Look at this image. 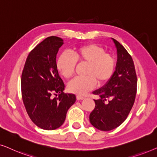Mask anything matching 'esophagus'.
<instances>
[{
  "label": "esophagus",
  "instance_id": "1",
  "mask_svg": "<svg viewBox=\"0 0 157 157\" xmlns=\"http://www.w3.org/2000/svg\"><path fill=\"white\" fill-rule=\"evenodd\" d=\"M76 98H77V100H83V99H84V97H83V96H82L77 95Z\"/></svg>",
  "mask_w": 157,
  "mask_h": 157
}]
</instances>
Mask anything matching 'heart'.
<instances>
[{
	"instance_id": "obj_1",
	"label": "heart",
	"mask_w": 157,
	"mask_h": 157,
	"mask_svg": "<svg viewBox=\"0 0 157 157\" xmlns=\"http://www.w3.org/2000/svg\"><path fill=\"white\" fill-rule=\"evenodd\" d=\"M77 61L88 64L86 76L76 77L68 83L71 93L83 95L96 86V81L98 85L106 84L114 74V57L97 44L83 45L75 48L72 54L61 53L56 61V68L64 78H69L74 76Z\"/></svg>"
}]
</instances>
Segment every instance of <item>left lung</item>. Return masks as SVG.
I'll use <instances>...</instances> for the list:
<instances>
[{
    "mask_svg": "<svg viewBox=\"0 0 157 157\" xmlns=\"http://www.w3.org/2000/svg\"><path fill=\"white\" fill-rule=\"evenodd\" d=\"M117 62L112 78L101 89L93 92L99 96L90 113L91 124L98 130L111 131L125 121L134 105L136 94L137 77L131 55L117 40Z\"/></svg>",
    "mask_w": 157,
    "mask_h": 157,
    "instance_id": "obj_1",
    "label": "left lung"
}]
</instances>
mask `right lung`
I'll return each instance as SVG.
<instances>
[{"instance_id":"obj_1","label":"right lung","mask_w":157,"mask_h":157,"mask_svg":"<svg viewBox=\"0 0 157 157\" xmlns=\"http://www.w3.org/2000/svg\"><path fill=\"white\" fill-rule=\"evenodd\" d=\"M63 44V39L57 36L44 39L29 53L21 75L25 110L31 121L42 129L60 127L68 109L76 101L74 94L63 93L65 85L56 68V55ZM56 93L59 97L53 98Z\"/></svg>"}]
</instances>
